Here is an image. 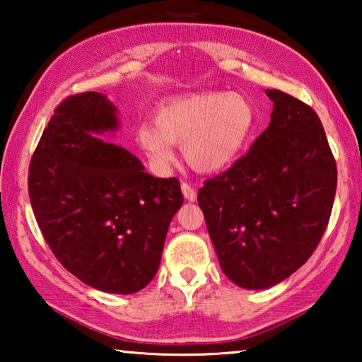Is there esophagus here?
<instances>
[{
	"mask_svg": "<svg viewBox=\"0 0 362 362\" xmlns=\"http://www.w3.org/2000/svg\"><path fill=\"white\" fill-rule=\"evenodd\" d=\"M182 193L188 201H196V196H198L196 189L192 187V183H187V182L182 183Z\"/></svg>",
	"mask_w": 362,
	"mask_h": 362,
	"instance_id": "1",
	"label": "esophagus"
}]
</instances>
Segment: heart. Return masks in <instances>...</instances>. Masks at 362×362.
<instances>
[{
    "label": "heart",
    "mask_w": 362,
    "mask_h": 362,
    "mask_svg": "<svg viewBox=\"0 0 362 362\" xmlns=\"http://www.w3.org/2000/svg\"><path fill=\"white\" fill-rule=\"evenodd\" d=\"M257 108L236 93H199L159 105L151 122L139 127L137 140L156 164L173 161L174 145L199 173H217L246 148L257 127Z\"/></svg>",
    "instance_id": "obj_1"
}]
</instances>
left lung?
I'll list each match as a JSON object with an SVG mask.
<instances>
[{"instance_id": "left-lung-1", "label": "left lung", "mask_w": 362, "mask_h": 362, "mask_svg": "<svg viewBox=\"0 0 362 362\" xmlns=\"http://www.w3.org/2000/svg\"><path fill=\"white\" fill-rule=\"evenodd\" d=\"M269 126L225 173L204 182L198 204L220 267L244 289H267L310 259L327 228L337 164L320 116L278 89Z\"/></svg>"}]
</instances>
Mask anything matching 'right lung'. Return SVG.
I'll return each mask as SVG.
<instances>
[{
    "mask_svg": "<svg viewBox=\"0 0 362 362\" xmlns=\"http://www.w3.org/2000/svg\"><path fill=\"white\" fill-rule=\"evenodd\" d=\"M116 127L103 94L66 97L30 161L28 194L64 268L94 289L127 296L155 278L183 196L175 177L146 174L132 153L93 136Z\"/></svg>",
    "mask_w": 362,
    "mask_h": 362,
    "instance_id": "1",
    "label": "right lung"
}]
</instances>
